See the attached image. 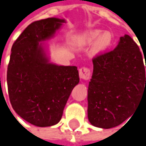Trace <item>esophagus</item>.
<instances>
[{"label":"esophagus","mask_w":146,"mask_h":146,"mask_svg":"<svg viewBox=\"0 0 146 146\" xmlns=\"http://www.w3.org/2000/svg\"><path fill=\"white\" fill-rule=\"evenodd\" d=\"M79 74H80V79L82 80H88L91 78V70L88 67H86V66L81 67L79 71Z\"/></svg>","instance_id":"esophagus-1"}]
</instances>
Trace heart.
I'll return each mask as SVG.
<instances>
[{
	"label": "heart",
	"instance_id": "heart-1",
	"mask_svg": "<svg viewBox=\"0 0 146 146\" xmlns=\"http://www.w3.org/2000/svg\"><path fill=\"white\" fill-rule=\"evenodd\" d=\"M101 31L100 30H93L84 35L82 38H80V42L84 44L93 43L96 40L98 41L94 46V51L99 52L103 50L106 49L111 42V34L108 32H105L101 36Z\"/></svg>",
	"mask_w": 146,
	"mask_h": 146
}]
</instances>
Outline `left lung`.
Returning a JSON list of instances; mask_svg holds the SVG:
<instances>
[{
    "label": "left lung",
    "instance_id": "1",
    "mask_svg": "<svg viewBox=\"0 0 146 146\" xmlns=\"http://www.w3.org/2000/svg\"><path fill=\"white\" fill-rule=\"evenodd\" d=\"M142 57L137 44L125 34L115 49L92 58L88 93V116L92 125L110 129L121 125L146 97Z\"/></svg>",
    "mask_w": 146,
    "mask_h": 146
}]
</instances>
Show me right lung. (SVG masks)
I'll list each match as a JSON object with an SVG mask.
<instances>
[{"mask_svg": "<svg viewBox=\"0 0 146 146\" xmlns=\"http://www.w3.org/2000/svg\"><path fill=\"white\" fill-rule=\"evenodd\" d=\"M64 22L55 17L34 21L12 46L7 70L9 100L21 118L38 127L59 122L71 91L80 82L77 66L49 63L39 44Z\"/></svg>", "mask_w": 146, "mask_h": 146, "instance_id": "right-lung-1", "label": "right lung"}]
</instances>
